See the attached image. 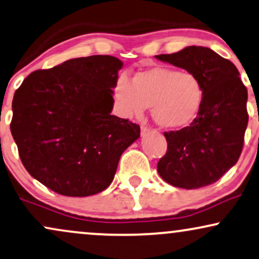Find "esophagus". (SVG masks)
<instances>
[{
    "label": "esophagus",
    "mask_w": 259,
    "mask_h": 259,
    "mask_svg": "<svg viewBox=\"0 0 259 259\" xmlns=\"http://www.w3.org/2000/svg\"><path fill=\"white\" fill-rule=\"evenodd\" d=\"M148 126H146V125H142V126H141V133H142V134H145V133H147V132H148Z\"/></svg>",
    "instance_id": "1"
}]
</instances>
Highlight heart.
<instances>
[{
	"label": "heart",
	"instance_id": "obj_1",
	"mask_svg": "<svg viewBox=\"0 0 259 259\" xmlns=\"http://www.w3.org/2000/svg\"><path fill=\"white\" fill-rule=\"evenodd\" d=\"M203 94L197 75L168 67L139 71L132 82L122 77L114 86V97L124 116H141L152 106L153 119L163 129L191 123L202 105Z\"/></svg>",
	"mask_w": 259,
	"mask_h": 259
}]
</instances>
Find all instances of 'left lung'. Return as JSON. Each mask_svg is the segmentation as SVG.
<instances>
[{"mask_svg": "<svg viewBox=\"0 0 259 259\" xmlns=\"http://www.w3.org/2000/svg\"><path fill=\"white\" fill-rule=\"evenodd\" d=\"M155 57L197 75L204 91L192 123L163 134L167 152L158 162L159 175L176 188L210 185L233 167L243 150L248 122L246 87L237 67L209 48L188 47Z\"/></svg>", "mask_w": 259, "mask_h": 259, "instance_id": "obj_1", "label": "left lung"}]
</instances>
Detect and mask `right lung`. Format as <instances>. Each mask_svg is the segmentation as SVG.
<instances>
[{"instance_id": "add662e5", "label": "right lung", "mask_w": 259, "mask_h": 259, "mask_svg": "<svg viewBox=\"0 0 259 259\" xmlns=\"http://www.w3.org/2000/svg\"><path fill=\"white\" fill-rule=\"evenodd\" d=\"M123 62L73 58L25 78L13 98L11 132L27 172L60 195L86 197L113 181L140 126L111 114Z\"/></svg>"}]
</instances>
